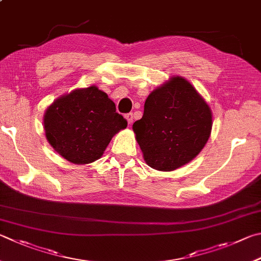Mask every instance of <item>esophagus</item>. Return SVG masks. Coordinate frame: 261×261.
Returning a JSON list of instances; mask_svg holds the SVG:
<instances>
[{
    "instance_id": "1",
    "label": "esophagus",
    "mask_w": 261,
    "mask_h": 261,
    "mask_svg": "<svg viewBox=\"0 0 261 261\" xmlns=\"http://www.w3.org/2000/svg\"><path fill=\"white\" fill-rule=\"evenodd\" d=\"M125 118H126L127 123L131 124L132 121H134V115H132V113H127V114H125Z\"/></svg>"
}]
</instances>
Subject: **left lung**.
<instances>
[{
    "instance_id": "left-lung-1",
    "label": "left lung",
    "mask_w": 261,
    "mask_h": 261,
    "mask_svg": "<svg viewBox=\"0 0 261 261\" xmlns=\"http://www.w3.org/2000/svg\"><path fill=\"white\" fill-rule=\"evenodd\" d=\"M212 114L193 85L172 77L145 101L144 115L132 125L146 163L172 171L200 153L209 139Z\"/></svg>"
}]
</instances>
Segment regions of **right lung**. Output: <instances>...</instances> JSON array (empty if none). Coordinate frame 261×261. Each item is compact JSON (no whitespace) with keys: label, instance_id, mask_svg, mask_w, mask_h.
<instances>
[{"label":"right lung","instance_id":"1","mask_svg":"<svg viewBox=\"0 0 261 261\" xmlns=\"http://www.w3.org/2000/svg\"><path fill=\"white\" fill-rule=\"evenodd\" d=\"M127 122L115 103L97 87L77 89L46 110L44 130L56 151L75 164H87L103 154L113 136Z\"/></svg>","mask_w":261,"mask_h":261}]
</instances>
